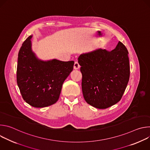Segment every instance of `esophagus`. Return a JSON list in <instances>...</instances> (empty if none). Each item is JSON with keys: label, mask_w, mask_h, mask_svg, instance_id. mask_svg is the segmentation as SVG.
<instances>
[{"label": "esophagus", "mask_w": 150, "mask_h": 150, "mask_svg": "<svg viewBox=\"0 0 150 150\" xmlns=\"http://www.w3.org/2000/svg\"><path fill=\"white\" fill-rule=\"evenodd\" d=\"M79 68H80V66H79V65L78 62H75V63H74V69L77 70V69H79Z\"/></svg>", "instance_id": "obj_1"}]
</instances>
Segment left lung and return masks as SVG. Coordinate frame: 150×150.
<instances>
[{"label": "left lung", "mask_w": 150, "mask_h": 150, "mask_svg": "<svg viewBox=\"0 0 150 150\" xmlns=\"http://www.w3.org/2000/svg\"><path fill=\"white\" fill-rule=\"evenodd\" d=\"M83 96L90 105L104 109L119 102L130 76L128 51L119 41L112 51L98 49L80 55Z\"/></svg>", "instance_id": "left-lung-1"}]
</instances>
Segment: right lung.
<instances>
[{
  "label": "right lung",
  "instance_id": "add662e5",
  "mask_svg": "<svg viewBox=\"0 0 150 150\" xmlns=\"http://www.w3.org/2000/svg\"><path fill=\"white\" fill-rule=\"evenodd\" d=\"M29 36L18 53L16 81L24 101L34 108H45L58 100L63 82L74 68V62L37 59L31 50Z\"/></svg>",
  "mask_w": 150,
  "mask_h": 150
}]
</instances>
